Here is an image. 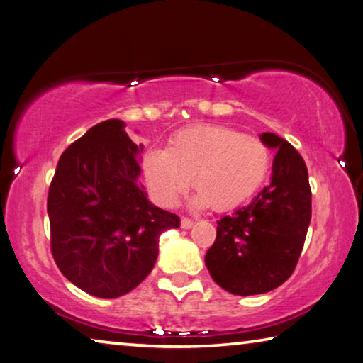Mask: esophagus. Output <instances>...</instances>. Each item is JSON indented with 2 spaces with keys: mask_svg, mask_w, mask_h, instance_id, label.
I'll return each instance as SVG.
<instances>
[{
  "mask_svg": "<svg viewBox=\"0 0 363 363\" xmlns=\"http://www.w3.org/2000/svg\"><path fill=\"white\" fill-rule=\"evenodd\" d=\"M182 228H191L193 227V224H194V220L193 219H188V217H182Z\"/></svg>",
  "mask_w": 363,
  "mask_h": 363,
  "instance_id": "obj_1",
  "label": "esophagus"
}]
</instances>
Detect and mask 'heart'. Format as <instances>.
<instances>
[{"instance_id":"b5f03b06","label":"heart","mask_w":363,"mask_h":363,"mask_svg":"<svg viewBox=\"0 0 363 363\" xmlns=\"http://www.w3.org/2000/svg\"><path fill=\"white\" fill-rule=\"evenodd\" d=\"M269 164V149L259 139L232 128L204 125L177 133L167 150H147L143 172L154 199L164 208H174L193 178L198 189L194 204L227 211L255 194Z\"/></svg>"}]
</instances>
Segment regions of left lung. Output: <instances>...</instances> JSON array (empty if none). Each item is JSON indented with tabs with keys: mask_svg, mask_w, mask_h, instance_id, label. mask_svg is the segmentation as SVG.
<instances>
[{
	"mask_svg": "<svg viewBox=\"0 0 363 363\" xmlns=\"http://www.w3.org/2000/svg\"><path fill=\"white\" fill-rule=\"evenodd\" d=\"M259 139L277 150L269 185L248 206L217 220L216 242L204 258L217 286L245 297L274 291L291 277L311 219L302 155L274 133H263Z\"/></svg>",
	"mask_w": 363,
	"mask_h": 363,
	"instance_id": "obj_1",
	"label": "left lung"
}]
</instances>
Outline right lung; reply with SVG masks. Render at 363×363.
<instances>
[{"instance_id":"right-lung-1","label":"right lung","mask_w":363,"mask_h":363,"mask_svg":"<svg viewBox=\"0 0 363 363\" xmlns=\"http://www.w3.org/2000/svg\"><path fill=\"white\" fill-rule=\"evenodd\" d=\"M125 121L92 126L61 154L47 211L55 263L69 282L100 298L121 297L152 271L159 238L180 227L139 183V154Z\"/></svg>"}]
</instances>
